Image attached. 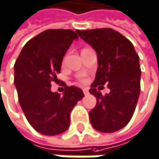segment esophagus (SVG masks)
I'll list each match as a JSON object with an SVG mask.
<instances>
[{"label": "esophagus", "mask_w": 159, "mask_h": 159, "mask_svg": "<svg viewBox=\"0 0 159 159\" xmlns=\"http://www.w3.org/2000/svg\"><path fill=\"white\" fill-rule=\"evenodd\" d=\"M83 92H84V94L85 95H89V89L88 88H85V89H83Z\"/></svg>", "instance_id": "obj_1"}]
</instances>
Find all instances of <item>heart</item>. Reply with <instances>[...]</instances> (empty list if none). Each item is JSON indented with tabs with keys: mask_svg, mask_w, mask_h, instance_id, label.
Wrapping results in <instances>:
<instances>
[{
	"mask_svg": "<svg viewBox=\"0 0 159 159\" xmlns=\"http://www.w3.org/2000/svg\"><path fill=\"white\" fill-rule=\"evenodd\" d=\"M79 79H80V81L81 82H86V78L82 75V76H80V78H79Z\"/></svg>",
	"mask_w": 159,
	"mask_h": 159,
	"instance_id": "1",
	"label": "heart"
}]
</instances>
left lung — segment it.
<instances>
[{
    "mask_svg": "<svg viewBox=\"0 0 159 159\" xmlns=\"http://www.w3.org/2000/svg\"><path fill=\"white\" fill-rule=\"evenodd\" d=\"M76 32L92 46L98 57L96 77L89 89L97 99L96 106L89 112L90 123L101 132L117 131L130 121L140 96L139 56L131 42L112 29ZM105 84L110 93L102 96L98 89Z\"/></svg>",
    "mask_w": 159,
    "mask_h": 159,
    "instance_id": "8db88e82",
    "label": "left lung"
}]
</instances>
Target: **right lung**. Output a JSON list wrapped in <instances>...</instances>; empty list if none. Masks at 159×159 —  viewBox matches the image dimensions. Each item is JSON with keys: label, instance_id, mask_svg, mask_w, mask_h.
<instances>
[{"label": "right lung", "instance_id": "add662e5", "mask_svg": "<svg viewBox=\"0 0 159 159\" xmlns=\"http://www.w3.org/2000/svg\"><path fill=\"white\" fill-rule=\"evenodd\" d=\"M76 39L71 30H44L24 45L15 63L14 83L19 104L29 123L41 134L54 136L66 131L71 110L85 96L73 86L65 87L62 96L51 91L63 57Z\"/></svg>", "mask_w": 159, "mask_h": 159}]
</instances>
